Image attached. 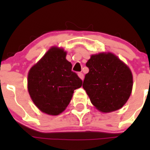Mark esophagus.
<instances>
[{
  "instance_id": "34e87169",
  "label": "esophagus",
  "mask_w": 150,
  "mask_h": 150,
  "mask_svg": "<svg viewBox=\"0 0 150 150\" xmlns=\"http://www.w3.org/2000/svg\"><path fill=\"white\" fill-rule=\"evenodd\" d=\"M78 76H79V78H81L82 81L84 79V75H83V74L82 73V72H78Z\"/></svg>"
}]
</instances>
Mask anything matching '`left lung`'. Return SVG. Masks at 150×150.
<instances>
[{
    "label": "left lung",
    "instance_id": "8db88e82",
    "mask_svg": "<svg viewBox=\"0 0 150 150\" xmlns=\"http://www.w3.org/2000/svg\"><path fill=\"white\" fill-rule=\"evenodd\" d=\"M89 72L83 88L93 105L102 112H111L124 105L132 91L131 69L112 53L91 55L86 63Z\"/></svg>",
    "mask_w": 150,
    "mask_h": 150
}]
</instances>
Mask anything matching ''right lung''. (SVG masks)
Returning a JSON list of instances; mask_svg holds the SVG:
<instances>
[{"instance_id": "obj_1", "label": "right lung", "mask_w": 150, "mask_h": 150, "mask_svg": "<svg viewBox=\"0 0 150 150\" xmlns=\"http://www.w3.org/2000/svg\"><path fill=\"white\" fill-rule=\"evenodd\" d=\"M63 48L52 47L32 67L28 73V88L36 107L51 115L62 112L72 99L74 91L83 81L72 71Z\"/></svg>"}]
</instances>
